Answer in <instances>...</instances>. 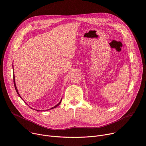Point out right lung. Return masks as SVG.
Segmentation results:
<instances>
[{
    "label": "right lung",
    "instance_id": "right-lung-1",
    "mask_svg": "<svg viewBox=\"0 0 146 146\" xmlns=\"http://www.w3.org/2000/svg\"><path fill=\"white\" fill-rule=\"evenodd\" d=\"M13 82H14V85H15V89H16V92L17 93L18 95H19V96L20 97V98H21V99H22V98H21V96L20 95V94H19L18 90H17V87H16V83H15V76H14V75H13ZM61 101H62V99L61 100V101H60V102H59V103H58V104H57V105H55V106L52 107V108H51L50 109H53V108H57V106H58V105H60V104H61ZM25 103H26V102H25ZM37 110V111H40V110Z\"/></svg>",
    "mask_w": 146,
    "mask_h": 146
}]
</instances>
